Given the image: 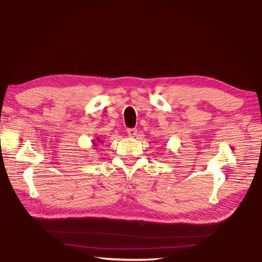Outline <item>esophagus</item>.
Segmentation results:
<instances>
[{
  "label": "esophagus",
  "mask_w": 262,
  "mask_h": 262,
  "mask_svg": "<svg viewBox=\"0 0 262 262\" xmlns=\"http://www.w3.org/2000/svg\"><path fill=\"white\" fill-rule=\"evenodd\" d=\"M127 134L129 137H135L137 135V129L136 128H128Z\"/></svg>",
  "instance_id": "1"
}]
</instances>
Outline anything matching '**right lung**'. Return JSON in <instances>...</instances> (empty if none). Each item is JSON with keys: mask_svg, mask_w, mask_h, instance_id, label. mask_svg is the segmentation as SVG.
Masks as SVG:
<instances>
[{"mask_svg": "<svg viewBox=\"0 0 262 262\" xmlns=\"http://www.w3.org/2000/svg\"><path fill=\"white\" fill-rule=\"evenodd\" d=\"M97 140L99 141V138H97ZM99 142H101V141H99ZM93 144H96V143H94V142H93Z\"/></svg>", "mask_w": 262, "mask_h": 262, "instance_id": "add662e5", "label": "right lung"}]
</instances>
